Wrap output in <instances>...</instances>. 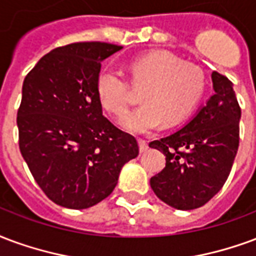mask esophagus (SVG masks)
Returning a JSON list of instances; mask_svg holds the SVG:
<instances>
[{"instance_id": "obj_1", "label": "esophagus", "mask_w": 256, "mask_h": 256, "mask_svg": "<svg viewBox=\"0 0 256 256\" xmlns=\"http://www.w3.org/2000/svg\"><path fill=\"white\" fill-rule=\"evenodd\" d=\"M147 148H148V143H147L146 140H139V150H140V152H144V151H147Z\"/></svg>"}]
</instances>
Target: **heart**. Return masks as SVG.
<instances>
[{
    "label": "heart",
    "instance_id": "obj_1",
    "mask_svg": "<svg viewBox=\"0 0 256 256\" xmlns=\"http://www.w3.org/2000/svg\"><path fill=\"white\" fill-rule=\"evenodd\" d=\"M130 84L142 90L139 109L121 120L132 135H147L162 126H176L187 118L204 92V74L196 65L182 62L169 52L158 50L136 57L128 65ZM100 106L114 117L126 114L130 86L117 70L106 68L96 79Z\"/></svg>",
    "mask_w": 256,
    "mask_h": 256
}]
</instances>
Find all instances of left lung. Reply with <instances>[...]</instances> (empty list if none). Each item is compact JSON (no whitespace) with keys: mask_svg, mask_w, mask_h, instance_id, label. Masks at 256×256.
Listing matches in <instances>:
<instances>
[{"mask_svg":"<svg viewBox=\"0 0 256 256\" xmlns=\"http://www.w3.org/2000/svg\"><path fill=\"white\" fill-rule=\"evenodd\" d=\"M214 94L186 126L148 146L166 156L150 178L156 196L177 210L206 204L226 182L238 148L242 110L230 80L212 72Z\"/></svg>","mask_w":256,"mask_h":256,"instance_id":"obj_1","label":"left lung"}]
</instances>
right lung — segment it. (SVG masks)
<instances>
[{
    "label": "right lung",
    "instance_id": "add662e5",
    "mask_svg": "<svg viewBox=\"0 0 256 256\" xmlns=\"http://www.w3.org/2000/svg\"><path fill=\"white\" fill-rule=\"evenodd\" d=\"M122 48L80 42L44 56L26 76L18 112V146L50 200L88 208L117 186L138 142L102 114L96 95L100 62Z\"/></svg>",
    "mask_w": 256,
    "mask_h": 256
}]
</instances>
